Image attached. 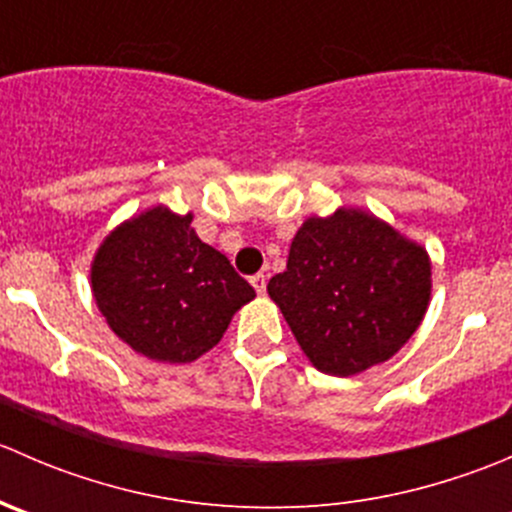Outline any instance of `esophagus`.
<instances>
[{
	"mask_svg": "<svg viewBox=\"0 0 512 512\" xmlns=\"http://www.w3.org/2000/svg\"><path fill=\"white\" fill-rule=\"evenodd\" d=\"M250 285L255 287L257 294H265V289H267V277L262 275V272H260V275H252V277H250Z\"/></svg>",
	"mask_w": 512,
	"mask_h": 512,
	"instance_id": "esophagus-1",
	"label": "esophagus"
}]
</instances>
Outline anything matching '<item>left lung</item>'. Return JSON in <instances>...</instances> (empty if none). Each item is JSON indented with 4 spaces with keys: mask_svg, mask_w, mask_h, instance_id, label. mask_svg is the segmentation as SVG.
Returning a JSON list of instances; mask_svg holds the SVG:
<instances>
[{
    "mask_svg": "<svg viewBox=\"0 0 512 512\" xmlns=\"http://www.w3.org/2000/svg\"><path fill=\"white\" fill-rule=\"evenodd\" d=\"M267 292L314 369L354 376L414 337L431 302V257L369 210L342 205L304 220Z\"/></svg>",
    "mask_w": 512,
    "mask_h": 512,
    "instance_id": "left-lung-1",
    "label": "left lung"
}]
</instances>
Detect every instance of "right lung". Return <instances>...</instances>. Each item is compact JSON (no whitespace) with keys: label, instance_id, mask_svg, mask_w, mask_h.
Here are the masks:
<instances>
[{"label":"right lung","instance_id":"add662e5","mask_svg":"<svg viewBox=\"0 0 512 512\" xmlns=\"http://www.w3.org/2000/svg\"><path fill=\"white\" fill-rule=\"evenodd\" d=\"M190 223L193 213L158 203L113 227L91 260V292L111 332L160 364L200 359L255 299Z\"/></svg>","mask_w":512,"mask_h":512}]
</instances>
